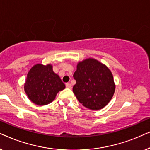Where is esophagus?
Returning <instances> with one entry per match:
<instances>
[{"label":"esophagus","mask_w":150,"mask_h":150,"mask_svg":"<svg viewBox=\"0 0 150 150\" xmlns=\"http://www.w3.org/2000/svg\"><path fill=\"white\" fill-rule=\"evenodd\" d=\"M66 87H67V88L71 89L72 88V85L70 83H66Z\"/></svg>","instance_id":"esophagus-1"}]
</instances>
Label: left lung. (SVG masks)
I'll list each match as a JSON object with an SVG mask.
<instances>
[{
  "label": "left lung",
  "mask_w": 150,
  "mask_h": 150,
  "mask_svg": "<svg viewBox=\"0 0 150 150\" xmlns=\"http://www.w3.org/2000/svg\"><path fill=\"white\" fill-rule=\"evenodd\" d=\"M73 77L76 80L73 93L79 103L88 109L103 108L115 93L112 74L106 66L95 59L79 62Z\"/></svg>",
  "instance_id": "8db88e82"
}]
</instances>
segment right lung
<instances>
[{
    "label": "right lung",
    "instance_id": "add662e5",
    "mask_svg": "<svg viewBox=\"0 0 150 150\" xmlns=\"http://www.w3.org/2000/svg\"><path fill=\"white\" fill-rule=\"evenodd\" d=\"M65 88V84L53 71L51 64H40L33 66L27 74L25 91L32 102L39 105H47L54 100L59 91Z\"/></svg>",
    "mask_w": 150,
    "mask_h": 150
}]
</instances>
